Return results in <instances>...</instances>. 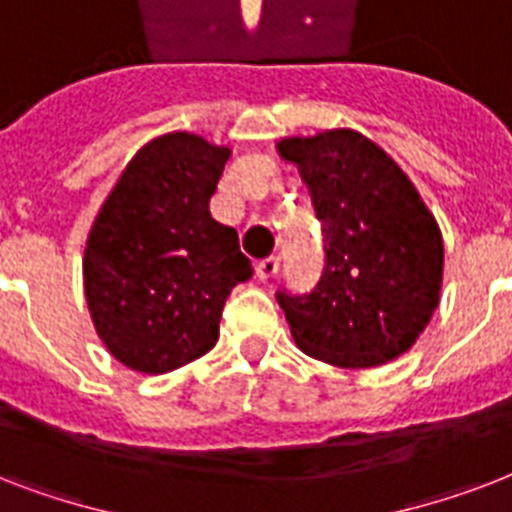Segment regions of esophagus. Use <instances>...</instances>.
<instances>
[{
    "mask_svg": "<svg viewBox=\"0 0 512 512\" xmlns=\"http://www.w3.org/2000/svg\"><path fill=\"white\" fill-rule=\"evenodd\" d=\"M276 271H279V260H276V257H265V260H260V263L255 265V276L260 281H268Z\"/></svg>",
    "mask_w": 512,
    "mask_h": 512,
    "instance_id": "34e87169",
    "label": "esophagus"
}]
</instances>
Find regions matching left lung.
Instances as JSON below:
<instances>
[{
    "label": "left lung",
    "instance_id": "obj_1",
    "mask_svg": "<svg viewBox=\"0 0 512 512\" xmlns=\"http://www.w3.org/2000/svg\"><path fill=\"white\" fill-rule=\"evenodd\" d=\"M311 188L327 265L311 295L279 292L297 348L340 369L388 364L420 340L444 284V239L406 172L356 130L281 138Z\"/></svg>",
    "mask_w": 512,
    "mask_h": 512
}]
</instances>
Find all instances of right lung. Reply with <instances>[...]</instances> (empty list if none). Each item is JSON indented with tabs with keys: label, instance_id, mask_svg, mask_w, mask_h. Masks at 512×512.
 I'll list each match as a JSON object with an SVG mask.
<instances>
[{
	"label": "right lung",
	"instance_id": "right-lung-1",
	"mask_svg": "<svg viewBox=\"0 0 512 512\" xmlns=\"http://www.w3.org/2000/svg\"><path fill=\"white\" fill-rule=\"evenodd\" d=\"M228 159L193 132L159 135L95 215L84 297L108 353L135 372H172L215 348L225 300L252 279L236 231L209 212Z\"/></svg>",
	"mask_w": 512,
	"mask_h": 512
}]
</instances>
